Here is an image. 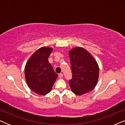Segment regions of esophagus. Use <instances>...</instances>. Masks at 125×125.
I'll return each mask as SVG.
<instances>
[{
  "instance_id": "34e87169",
  "label": "esophagus",
  "mask_w": 125,
  "mask_h": 125,
  "mask_svg": "<svg viewBox=\"0 0 125 125\" xmlns=\"http://www.w3.org/2000/svg\"><path fill=\"white\" fill-rule=\"evenodd\" d=\"M59 76H60V77H63V74H62V73H60V74H59Z\"/></svg>"
}]
</instances>
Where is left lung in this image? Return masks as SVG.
I'll return each mask as SVG.
<instances>
[{
	"label": "left lung",
	"instance_id": "obj_1",
	"mask_svg": "<svg viewBox=\"0 0 125 125\" xmlns=\"http://www.w3.org/2000/svg\"><path fill=\"white\" fill-rule=\"evenodd\" d=\"M72 78L69 85L73 93L80 95L92 91L96 85L99 67L92 54L81 47L69 52Z\"/></svg>",
	"mask_w": 125,
	"mask_h": 125
}]
</instances>
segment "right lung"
I'll list each match as a JSON object with an SVG mask.
<instances>
[{
    "mask_svg": "<svg viewBox=\"0 0 125 125\" xmlns=\"http://www.w3.org/2000/svg\"><path fill=\"white\" fill-rule=\"evenodd\" d=\"M52 51L51 48H40L31 56L25 65L24 71L27 85L38 94L45 95L49 93L58 77L48 61Z\"/></svg>",
    "mask_w": 125,
    "mask_h": 125,
    "instance_id": "add662e5",
    "label": "right lung"
}]
</instances>
